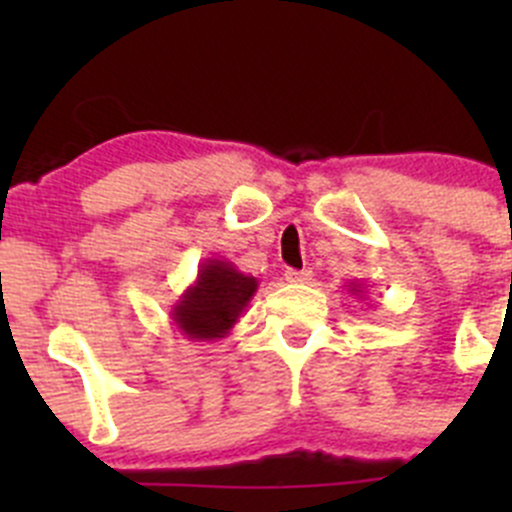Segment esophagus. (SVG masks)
Instances as JSON below:
<instances>
[{
  "instance_id": "1",
  "label": "esophagus",
  "mask_w": 512,
  "mask_h": 512,
  "mask_svg": "<svg viewBox=\"0 0 512 512\" xmlns=\"http://www.w3.org/2000/svg\"><path fill=\"white\" fill-rule=\"evenodd\" d=\"M285 280L292 285H307L312 280V270H285Z\"/></svg>"
}]
</instances>
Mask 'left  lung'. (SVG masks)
I'll return each mask as SVG.
<instances>
[{"label":"left lung","instance_id":"left-lung-1","mask_svg":"<svg viewBox=\"0 0 512 512\" xmlns=\"http://www.w3.org/2000/svg\"><path fill=\"white\" fill-rule=\"evenodd\" d=\"M347 289L354 294V297H361V294H364V287H361L359 282H349Z\"/></svg>","mask_w":512,"mask_h":512}]
</instances>
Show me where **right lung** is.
<instances>
[{"label": "right lung", "instance_id": "obj_1", "mask_svg": "<svg viewBox=\"0 0 512 512\" xmlns=\"http://www.w3.org/2000/svg\"><path fill=\"white\" fill-rule=\"evenodd\" d=\"M257 287L260 282L232 262L208 257L200 262L193 285L173 304L170 319L190 342H218L235 327Z\"/></svg>", "mask_w": 512, "mask_h": 512}]
</instances>
